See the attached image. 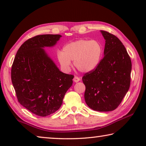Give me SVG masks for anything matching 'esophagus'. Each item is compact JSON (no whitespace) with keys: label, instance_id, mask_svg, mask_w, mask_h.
I'll use <instances>...</instances> for the list:
<instances>
[{"label":"esophagus","instance_id":"34e87169","mask_svg":"<svg viewBox=\"0 0 146 146\" xmlns=\"http://www.w3.org/2000/svg\"><path fill=\"white\" fill-rule=\"evenodd\" d=\"M80 80V78H79V77H78V76H75V77H74V78H73V81L75 82H79V81Z\"/></svg>","mask_w":146,"mask_h":146}]
</instances>
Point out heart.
Listing matches in <instances>:
<instances>
[{
    "label": "heart",
    "mask_w": 146,
    "mask_h": 146,
    "mask_svg": "<svg viewBox=\"0 0 146 146\" xmlns=\"http://www.w3.org/2000/svg\"><path fill=\"white\" fill-rule=\"evenodd\" d=\"M103 55V47L96 40H80L71 42L64 46L62 51H58L56 58L61 68L68 71L71 68V61L81 72L90 73L99 65Z\"/></svg>",
    "instance_id": "heart-1"
}]
</instances>
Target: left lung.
<instances>
[{
    "instance_id": "1",
    "label": "left lung",
    "mask_w": 146,
    "mask_h": 146,
    "mask_svg": "<svg viewBox=\"0 0 146 146\" xmlns=\"http://www.w3.org/2000/svg\"><path fill=\"white\" fill-rule=\"evenodd\" d=\"M100 32L106 40L104 56L96 70L82 77L84 98L92 110L111 111L119 106L129 90L132 65L122 42L114 35Z\"/></svg>"
}]
</instances>
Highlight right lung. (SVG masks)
<instances>
[{
    "label": "right lung",
    "instance_id": "right-lung-1",
    "mask_svg": "<svg viewBox=\"0 0 146 146\" xmlns=\"http://www.w3.org/2000/svg\"><path fill=\"white\" fill-rule=\"evenodd\" d=\"M60 35H40L20 47L11 68V81L19 102L33 114L56 112L73 84L74 76L62 72L44 48L53 47Z\"/></svg>",
    "mask_w": 146,
    "mask_h": 146
}]
</instances>
